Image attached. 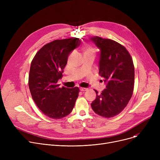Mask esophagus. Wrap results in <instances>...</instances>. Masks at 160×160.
Returning a JSON list of instances; mask_svg holds the SVG:
<instances>
[{
	"mask_svg": "<svg viewBox=\"0 0 160 160\" xmlns=\"http://www.w3.org/2000/svg\"><path fill=\"white\" fill-rule=\"evenodd\" d=\"M80 89V91H87L88 89V88H81Z\"/></svg>",
	"mask_w": 160,
	"mask_h": 160,
	"instance_id": "34e87169",
	"label": "esophagus"
}]
</instances>
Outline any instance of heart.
I'll list each match as a JSON object with an SVG mask.
<instances>
[{
  "mask_svg": "<svg viewBox=\"0 0 160 160\" xmlns=\"http://www.w3.org/2000/svg\"><path fill=\"white\" fill-rule=\"evenodd\" d=\"M82 50L83 54H95V49L89 45H86L82 48Z\"/></svg>",
  "mask_w": 160,
  "mask_h": 160,
  "instance_id": "1",
  "label": "heart"
}]
</instances>
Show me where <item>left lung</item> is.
I'll list each match as a JSON object with an SVG mask.
<instances>
[{
  "instance_id": "8db88e82",
  "label": "left lung",
  "mask_w": 160,
  "mask_h": 160,
  "mask_svg": "<svg viewBox=\"0 0 160 160\" xmlns=\"http://www.w3.org/2000/svg\"><path fill=\"white\" fill-rule=\"evenodd\" d=\"M91 40L100 50L99 72L106 82V89L91 104L100 116L110 118L119 114L127 106L132 96L135 71L132 58L123 45L117 42L93 37Z\"/></svg>"
}]
</instances>
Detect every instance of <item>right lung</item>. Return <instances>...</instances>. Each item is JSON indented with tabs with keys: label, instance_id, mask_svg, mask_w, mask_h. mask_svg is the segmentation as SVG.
<instances>
[{
	"label": "right lung",
	"instance_id": "right-lung-1",
	"mask_svg": "<svg viewBox=\"0 0 160 160\" xmlns=\"http://www.w3.org/2000/svg\"><path fill=\"white\" fill-rule=\"evenodd\" d=\"M80 43L77 38L54 40L42 47L32 61L30 93L39 110L50 118L60 119L68 115L78 98V87L60 88L58 82L62 77L70 52Z\"/></svg>",
	"mask_w": 160,
	"mask_h": 160
}]
</instances>
